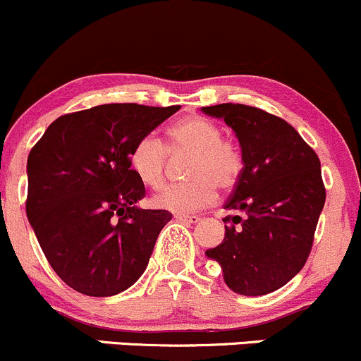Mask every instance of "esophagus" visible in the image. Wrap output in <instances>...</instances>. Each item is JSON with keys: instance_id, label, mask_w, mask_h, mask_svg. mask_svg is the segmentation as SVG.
I'll use <instances>...</instances> for the list:
<instances>
[{"instance_id": "1", "label": "esophagus", "mask_w": 361, "mask_h": 361, "mask_svg": "<svg viewBox=\"0 0 361 361\" xmlns=\"http://www.w3.org/2000/svg\"><path fill=\"white\" fill-rule=\"evenodd\" d=\"M176 219L180 220V222H185V224H196L201 220L197 215H188V213H177Z\"/></svg>"}]
</instances>
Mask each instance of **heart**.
I'll return each mask as SVG.
<instances>
[{"mask_svg":"<svg viewBox=\"0 0 361 361\" xmlns=\"http://www.w3.org/2000/svg\"><path fill=\"white\" fill-rule=\"evenodd\" d=\"M166 149L170 153L188 151V182L165 185L153 195L157 208L173 213H189L210 204L216 196V188L231 189L243 173V153L238 145L222 137L216 123L204 117L180 118L166 130V148L154 135H142L135 141L129 154V164L139 180L158 188L165 179Z\"/></svg>","mask_w":361,"mask_h":361,"instance_id":"1","label":"heart"}]
</instances>
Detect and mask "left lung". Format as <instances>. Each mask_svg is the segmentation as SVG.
<instances>
[{"label":"left lung","mask_w":361,"mask_h":361,"mask_svg":"<svg viewBox=\"0 0 361 361\" xmlns=\"http://www.w3.org/2000/svg\"><path fill=\"white\" fill-rule=\"evenodd\" d=\"M234 130L243 173L227 200L226 238L207 257L243 296L288 284L305 267L325 203L320 160L286 120L246 104L201 108Z\"/></svg>","instance_id":"obj_1"}]
</instances>
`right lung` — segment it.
Returning <instances> with one entry per match:
<instances>
[{
    "label": "right lung",
    "instance_id": "add662e5",
    "mask_svg": "<svg viewBox=\"0 0 361 361\" xmlns=\"http://www.w3.org/2000/svg\"><path fill=\"white\" fill-rule=\"evenodd\" d=\"M179 106L99 104L61 115L27 158V219L58 277L86 296H114L148 267L166 210L146 195L129 154Z\"/></svg>",
    "mask_w": 361,
    "mask_h": 361
}]
</instances>
